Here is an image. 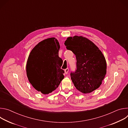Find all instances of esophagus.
<instances>
[{"mask_svg": "<svg viewBox=\"0 0 128 128\" xmlns=\"http://www.w3.org/2000/svg\"><path fill=\"white\" fill-rule=\"evenodd\" d=\"M68 71H69V69H68V68H66V69H65L64 71H65V74H68Z\"/></svg>", "mask_w": 128, "mask_h": 128, "instance_id": "esophagus-1", "label": "esophagus"}]
</instances>
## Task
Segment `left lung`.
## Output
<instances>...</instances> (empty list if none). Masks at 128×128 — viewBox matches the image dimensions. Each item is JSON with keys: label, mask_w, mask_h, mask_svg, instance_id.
<instances>
[{"label": "left lung", "mask_w": 128, "mask_h": 128, "mask_svg": "<svg viewBox=\"0 0 128 128\" xmlns=\"http://www.w3.org/2000/svg\"><path fill=\"white\" fill-rule=\"evenodd\" d=\"M64 44L76 56V70L70 74L76 88L87 94L99 88L107 69L105 58L99 48L92 41L82 36L69 37Z\"/></svg>", "instance_id": "obj_1"}]
</instances>
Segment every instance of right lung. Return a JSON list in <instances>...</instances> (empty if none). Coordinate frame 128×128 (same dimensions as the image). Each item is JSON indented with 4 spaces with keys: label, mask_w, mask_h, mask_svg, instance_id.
<instances>
[{
    "label": "right lung",
    "mask_w": 128,
    "mask_h": 128,
    "mask_svg": "<svg viewBox=\"0 0 128 128\" xmlns=\"http://www.w3.org/2000/svg\"><path fill=\"white\" fill-rule=\"evenodd\" d=\"M60 46L54 38L40 42L31 51L26 64L30 83L38 92L48 94L55 90L64 78L61 68L63 60L59 57Z\"/></svg>",
    "instance_id": "right-lung-1"
}]
</instances>
